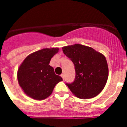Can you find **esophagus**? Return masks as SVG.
Returning a JSON list of instances; mask_svg holds the SVG:
<instances>
[{
	"instance_id": "obj_1",
	"label": "esophagus",
	"mask_w": 127,
	"mask_h": 127,
	"mask_svg": "<svg viewBox=\"0 0 127 127\" xmlns=\"http://www.w3.org/2000/svg\"><path fill=\"white\" fill-rule=\"evenodd\" d=\"M61 77H62V79H64H64H65V76H64V74H61Z\"/></svg>"
}]
</instances>
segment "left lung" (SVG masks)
<instances>
[{"instance_id": "left-lung-1", "label": "left lung", "mask_w": 127, "mask_h": 127, "mask_svg": "<svg viewBox=\"0 0 127 127\" xmlns=\"http://www.w3.org/2000/svg\"><path fill=\"white\" fill-rule=\"evenodd\" d=\"M62 51L74 65V81L70 84L66 83L72 93L84 99L98 95L108 78V65L105 56L94 48L79 44L63 47Z\"/></svg>"}]
</instances>
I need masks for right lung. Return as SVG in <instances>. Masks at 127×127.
<instances>
[{
	"label": "right lung",
	"instance_id": "right-lung-1",
	"mask_svg": "<svg viewBox=\"0 0 127 127\" xmlns=\"http://www.w3.org/2000/svg\"><path fill=\"white\" fill-rule=\"evenodd\" d=\"M59 48H44L30 54L18 69L17 78L25 94L35 100H41L52 94L57 83L63 80L56 75L49 65Z\"/></svg>",
	"mask_w": 127,
	"mask_h": 127
}]
</instances>
